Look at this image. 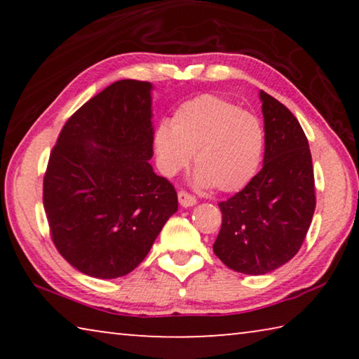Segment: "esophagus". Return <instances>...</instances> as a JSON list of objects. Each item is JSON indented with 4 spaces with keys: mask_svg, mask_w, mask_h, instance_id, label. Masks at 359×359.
<instances>
[{
    "mask_svg": "<svg viewBox=\"0 0 359 359\" xmlns=\"http://www.w3.org/2000/svg\"><path fill=\"white\" fill-rule=\"evenodd\" d=\"M177 198H179V203H180L182 208H193V205L196 204V198H194L193 194L184 191V190H180L177 193Z\"/></svg>",
    "mask_w": 359,
    "mask_h": 359,
    "instance_id": "obj_1",
    "label": "esophagus"
}]
</instances>
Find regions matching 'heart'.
<instances>
[{
    "label": "heart",
    "instance_id": "obj_1",
    "mask_svg": "<svg viewBox=\"0 0 359 359\" xmlns=\"http://www.w3.org/2000/svg\"><path fill=\"white\" fill-rule=\"evenodd\" d=\"M154 150L168 177L187 168L194 154V184L233 193L258 172L264 130L253 114L220 96L201 95L175 109L169 125L156 126Z\"/></svg>",
    "mask_w": 359,
    "mask_h": 359
}]
</instances>
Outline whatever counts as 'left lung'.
Returning a JSON list of instances; mask_svg holds the SVG:
<instances>
[{
  "mask_svg": "<svg viewBox=\"0 0 359 359\" xmlns=\"http://www.w3.org/2000/svg\"><path fill=\"white\" fill-rule=\"evenodd\" d=\"M264 160L244 190L218 204L223 220L214 253L229 269L263 276L299 252L315 212L312 155L299 121L259 92Z\"/></svg>",
  "mask_w": 359,
  "mask_h": 359,
  "instance_id": "1",
  "label": "left lung"
}]
</instances>
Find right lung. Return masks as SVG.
Wrapping results in <instances>:
<instances>
[{
  "mask_svg": "<svg viewBox=\"0 0 359 359\" xmlns=\"http://www.w3.org/2000/svg\"><path fill=\"white\" fill-rule=\"evenodd\" d=\"M151 83L114 82L66 121L48 158L44 209L60 255L82 274L117 278L147 257L177 193L154 172Z\"/></svg>",
  "mask_w": 359,
  "mask_h": 359,
  "instance_id": "1",
  "label": "right lung"
}]
</instances>
